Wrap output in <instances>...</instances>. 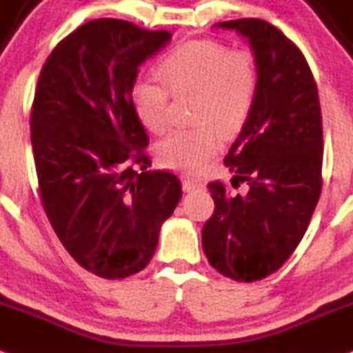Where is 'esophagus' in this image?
Segmentation results:
<instances>
[{"label":"esophagus","instance_id":"esophagus-1","mask_svg":"<svg viewBox=\"0 0 353 353\" xmlns=\"http://www.w3.org/2000/svg\"><path fill=\"white\" fill-rule=\"evenodd\" d=\"M201 181H196V180H192V178H185L183 180V190L185 192H194V190H200L203 188Z\"/></svg>","mask_w":353,"mask_h":353}]
</instances>
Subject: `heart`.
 <instances>
[{"label":"heart","instance_id":"1","mask_svg":"<svg viewBox=\"0 0 353 353\" xmlns=\"http://www.w3.org/2000/svg\"><path fill=\"white\" fill-rule=\"evenodd\" d=\"M157 72L163 85L143 77L132 82V109L147 130L160 134L168 123L170 95H194L198 125L170 132L155 145V155L161 167L196 173L219 152L221 134L236 135L250 119L259 85L258 57L251 49L203 37L170 49Z\"/></svg>","mask_w":353,"mask_h":353}]
</instances>
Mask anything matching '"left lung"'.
Returning a JSON list of instances; mask_svg holds the SVG:
<instances>
[{
  "mask_svg": "<svg viewBox=\"0 0 353 353\" xmlns=\"http://www.w3.org/2000/svg\"><path fill=\"white\" fill-rule=\"evenodd\" d=\"M250 39L259 85L250 119L228 152L233 193L208 183L213 216L203 251L219 274L252 283L276 272L304 238L322 190V114L317 84L301 49L268 21L218 23Z\"/></svg>",
  "mask_w": 353,
  "mask_h": 353,
  "instance_id": "8db88e82",
  "label": "left lung"
}]
</instances>
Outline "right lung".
Instances as JSON below:
<instances>
[{"instance_id":"add662e5","label":"right lung","mask_w":353,"mask_h":353,"mask_svg":"<svg viewBox=\"0 0 353 353\" xmlns=\"http://www.w3.org/2000/svg\"><path fill=\"white\" fill-rule=\"evenodd\" d=\"M170 37L92 19L52 49L37 79L29 123L41 203L62 246L103 279L147 268L181 198L173 173L148 170V135L130 103L139 65Z\"/></svg>"}]
</instances>
